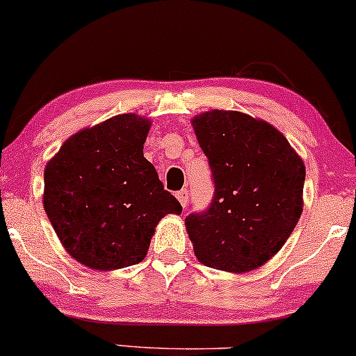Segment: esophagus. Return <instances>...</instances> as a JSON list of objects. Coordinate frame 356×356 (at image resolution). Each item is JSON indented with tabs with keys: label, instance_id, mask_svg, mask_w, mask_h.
<instances>
[{
	"label": "esophagus",
	"instance_id": "obj_1",
	"mask_svg": "<svg viewBox=\"0 0 356 356\" xmlns=\"http://www.w3.org/2000/svg\"><path fill=\"white\" fill-rule=\"evenodd\" d=\"M177 197H178L179 204H181L183 207L188 206V191H186V189H181V191H178Z\"/></svg>",
	"mask_w": 356,
	"mask_h": 356
}]
</instances>
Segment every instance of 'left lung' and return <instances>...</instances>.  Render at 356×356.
<instances>
[{
  "instance_id": "left-lung-1",
  "label": "left lung",
  "mask_w": 356,
  "mask_h": 356,
  "mask_svg": "<svg viewBox=\"0 0 356 356\" xmlns=\"http://www.w3.org/2000/svg\"><path fill=\"white\" fill-rule=\"evenodd\" d=\"M191 126L216 184L209 209L184 219L195 255L229 273L260 268L301 218L304 161L278 129L245 113L212 109Z\"/></svg>"
}]
</instances>
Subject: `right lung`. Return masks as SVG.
<instances>
[{"label": "right lung", "mask_w": 356, "mask_h": 356, "mask_svg": "<svg viewBox=\"0 0 356 356\" xmlns=\"http://www.w3.org/2000/svg\"><path fill=\"white\" fill-rule=\"evenodd\" d=\"M150 119L119 114L68 137L44 170V209L81 265L113 271L140 263L156 224L181 214L144 156Z\"/></svg>", "instance_id": "right-lung-1"}]
</instances>
